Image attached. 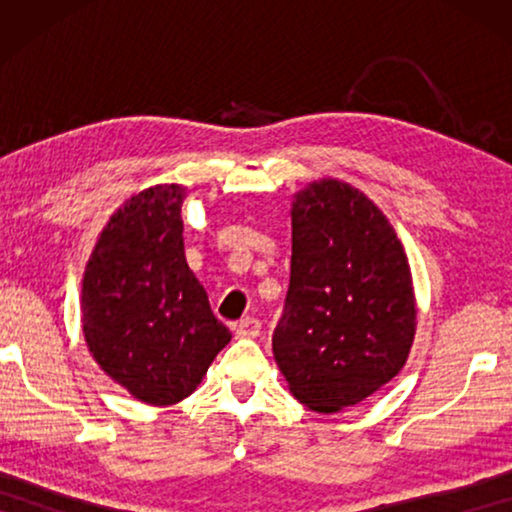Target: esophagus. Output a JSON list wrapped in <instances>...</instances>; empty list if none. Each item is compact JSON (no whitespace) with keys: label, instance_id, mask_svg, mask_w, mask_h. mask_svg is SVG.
<instances>
[{"label":"esophagus","instance_id":"1","mask_svg":"<svg viewBox=\"0 0 512 512\" xmlns=\"http://www.w3.org/2000/svg\"><path fill=\"white\" fill-rule=\"evenodd\" d=\"M235 335L237 338H258V335H261V321L254 317L240 319L235 324Z\"/></svg>","mask_w":512,"mask_h":512}]
</instances>
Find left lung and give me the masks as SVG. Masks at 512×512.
Instances as JSON below:
<instances>
[{
	"instance_id": "8db88e82",
	"label": "left lung",
	"mask_w": 512,
	"mask_h": 512,
	"mask_svg": "<svg viewBox=\"0 0 512 512\" xmlns=\"http://www.w3.org/2000/svg\"><path fill=\"white\" fill-rule=\"evenodd\" d=\"M417 300L382 209L340 179L291 202V279L272 352L289 391L321 415L366 401L408 361Z\"/></svg>"
}]
</instances>
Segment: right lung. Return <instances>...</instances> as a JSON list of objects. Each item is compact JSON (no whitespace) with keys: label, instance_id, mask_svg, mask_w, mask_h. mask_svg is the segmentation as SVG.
I'll return each mask as SVG.
<instances>
[{"label":"right lung","instance_id":"add662e5","mask_svg":"<svg viewBox=\"0 0 512 512\" xmlns=\"http://www.w3.org/2000/svg\"><path fill=\"white\" fill-rule=\"evenodd\" d=\"M184 198L186 186L156 184L125 200L81 282L88 352L132 398L156 408L191 396L233 338L186 263Z\"/></svg>","mask_w":512,"mask_h":512}]
</instances>
